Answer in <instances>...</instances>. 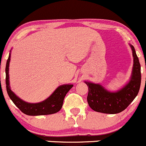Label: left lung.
<instances>
[{
    "label": "left lung",
    "instance_id": "1",
    "mask_svg": "<svg viewBox=\"0 0 146 146\" xmlns=\"http://www.w3.org/2000/svg\"><path fill=\"white\" fill-rule=\"evenodd\" d=\"M134 57L132 77L130 82L117 92H110L99 84L86 82L88 86V103L96 112L117 114L127 108L138 94L141 81V65L135 47L130 45Z\"/></svg>",
    "mask_w": 146,
    "mask_h": 146
}]
</instances>
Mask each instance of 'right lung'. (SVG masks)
Returning <instances> with one entry per match:
<instances>
[{
	"mask_svg": "<svg viewBox=\"0 0 146 146\" xmlns=\"http://www.w3.org/2000/svg\"><path fill=\"white\" fill-rule=\"evenodd\" d=\"M10 61V53L7 60L5 68L6 89L7 94L16 107L24 114L29 116L47 115L58 112L61 109L63 100L73 85H63L57 88L54 93L46 100L38 104H29L19 99L11 90L9 82V65Z\"/></svg>",
	"mask_w": 146,
	"mask_h": 146,
	"instance_id": "add662e5",
	"label": "right lung"
}]
</instances>
